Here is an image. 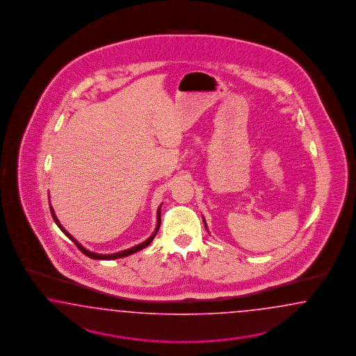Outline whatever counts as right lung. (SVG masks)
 Masks as SVG:
<instances>
[{
	"label": "right lung",
	"instance_id": "obj_1",
	"mask_svg": "<svg viewBox=\"0 0 356 356\" xmlns=\"http://www.w3.org/2000/svg\"><path fill=\"white\" fill-rule=\"evenodd\" d=\"M161 207L162 206H159V209H158V214H156V218H158V223H156V228H155V231H154V234L151 235L146 241H143V243H140L138 245H136V247H133V248L127 249V250H122V252H119V253H113V254H97V253H94V252H90V250H87L85 247H82L78 241H76L74 237L72 236L66 229H65L64 227L61 226V223L58 222V219H57V216H54V209H52V206H51V214L54 216V220L56 222V225L58 226V228L64 232L66 236L69 237L74 244L76 245V248L79 249L83 254H86L87 257H90V259H121V257H127V256H129V254H133V253H136V252H138L140 249L146 248L149 244H150L151 241H152V238L155 237V235L158 234V231H159V227H161Z\"/></svg>",
	"mask_w": 356,
	"mask_h": 356
}]
</instances>
